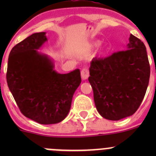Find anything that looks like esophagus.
<instances>
[{
	"instance_id": "obj_1",
	"label": "esophagus",
	"mask_w": 156,
	"mask_h": 156,
	"mask_svg": "<svg viewBox=\"0 0 156 156\" xmlns=\"http://www.w3.org/2000/svg\"><path fill=\"white\" fill-rule=\"evenodd\" d=\"M81 78L83 80H86L87 79L88 77H89V71L87 68H84L81 70Z\"/></svg>"
}]
</instances>
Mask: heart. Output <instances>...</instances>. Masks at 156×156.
<instances>
[{
	"mask_svg": "<svg viewBox=\"0 0 156 156\" xmlns=\"http://www.w3.org/2000/svg\"><path fill=\"white\" fill-rule=\"evenodd\" d=\"M98 45H99V43H98V42H96V43H94V44L91 45V47H92V48H96V47H97V46H98ZM103 52H104V51H103V50H102L101 53H103Z\"/></svg>",
	"mask_w": 156,
	"mask_h": 156,
	"instance_id": "1",
	"label": "heart"
}]
</instances>
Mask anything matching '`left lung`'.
I'll list each match as a JSON object with an SVG mask.
<instances>
[{
  "mask_svg": "<svg viewBox=\"0 0 156 156\" xmlns=\"http://www.w3.org/2000/svg\"><path fill=\"white\" fill-rule=\"evenodd\" d=\"M89 82L100 115L119 121L134 114L145 96L150 76L146 48L130 34L126 50L106 58H94Z\"/></svg>",
  "mask_w": 156,
  "mask_h": 156,
  "instance_id": "1",
  "label": "left lung"
}]
</instances>
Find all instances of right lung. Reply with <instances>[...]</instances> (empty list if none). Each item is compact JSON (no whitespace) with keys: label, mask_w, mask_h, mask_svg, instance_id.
Here are the masks:
<instances>
[{"label":"right lung","mask_w":156,"mask_h":156,"mask_svg":"<svg viewBox=\"0 0 156 156\" xmlns=\"http://www.w3.org/2000/svg\"><path fill=\"white\" fill-rule=\"evenodd\" d=\"M46 41V32L34 33L12 48L7 82L26 117L41 125H52L69 114L81 78L78 69L67 74L54 70L53 59L37 50Z\"/></svg>","instance_id":"add662e5"}]
</instances>
